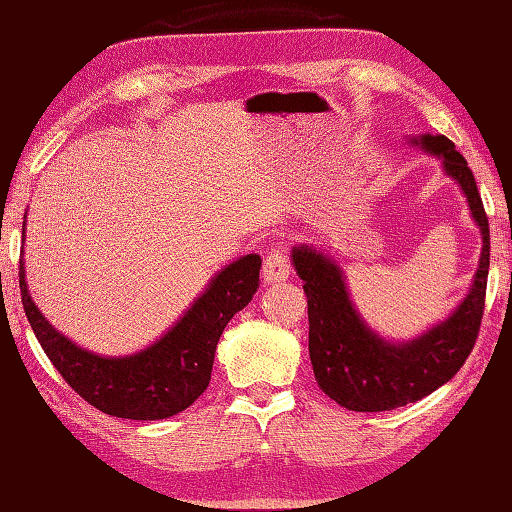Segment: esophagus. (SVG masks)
I'll list each match as a JSON object with an SVG mask.
<instances>
[{
	"instance_id": "1",
	"label": "esophagus",
	"mask_w": 512,
	"mask_h": 512,
	"mask_svg": "<svg viewBox=\"0 0 512 512\" xmlns=\"http://www.w3.org/2000/svg\"><path fill=\"white\" fill-rule=\"evenodd\" d=\"M262 277L266 284H277V282H286L290 277V262L284 250H270L268 257L264 259V270H262Z\"/></svg>"
}]
</instances>
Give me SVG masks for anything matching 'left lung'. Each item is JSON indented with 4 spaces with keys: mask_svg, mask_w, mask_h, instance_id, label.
<instances>
[{
    "mask_svg": "<svg viewBox=\"0 0 512 512\" xmlns=\"http://www.w3.org/2000/svg\"><path fill=\"white\" fill-rule=\"evenodd\" d=\"M410 146L437 157L462 190L473 222L482 233V255L462 302L442 322L413 339H386L366 324L348 293L337 259L313 244H297L290 262L308 297V350L315 379L339 406L379 413L419 402L453 379L475 346L484 315L490 233L473 170L444 135H413Z\"/></svg>",
    "mask_w": 512,
    "mask_h": 512,
    "instance_id": "left-lung-1",
    "label": "left lung"
}]
</instances>
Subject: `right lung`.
Segmentation results:
<instances>
[{"label": "right lung", "mask_w": 512, "mask_h": 512, "mask_svg": "<svg viewBox=\"0 0 512 512\" xmlns=\"http://www.w3.org/2000/svg\"><path fill=\"white\" fill-rule=\"evenodd\" d=\"M24 237L26 222L22 242ZM259 268V255L237 257L210 277L162 337L119 357L77 346L48 322L28 293L24 257L19 259V290L30 328L68 386L106 415L150 422L182 413L208 388L219 337L257 293Z\"/></svg>", "instance_id": "add662e5"}]
</instances>
